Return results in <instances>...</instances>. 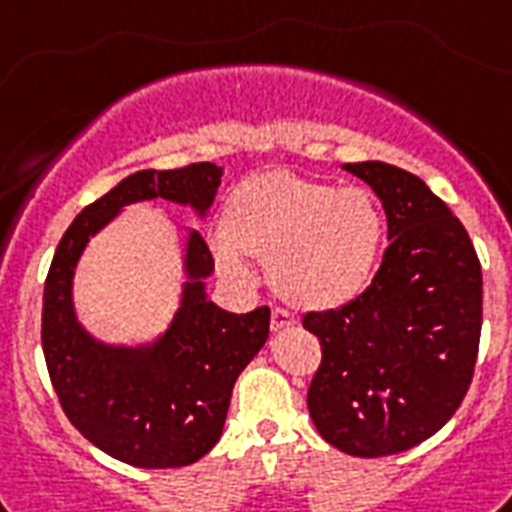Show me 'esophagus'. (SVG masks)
<instances>
[{"label": "esophagus", "mask_w": 512, "mask_h": 512, "mask_svg": "<svg viewBox=\"0 0 512 512\" xmlns=\"http://www.w3.org/2000/svg\"><path fill=\"white\" fill-rule=\"evenodd\" d=\"M293 322H296V319H293L291 314H288V311L273 309V319H270V330L281 332V330H286V327H291Z\"/></svg>", "instance_id": "esophagus-1"}]
</instances>
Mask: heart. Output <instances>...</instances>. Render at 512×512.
Returning <instances> with one entry per match:
<instances>
[{
  "label": "heart",
  "mask_w": 512,
  "mask_h": 512,
  "mask_svg": "<svg viewBox=\"0 0 512 512\" xmlns=\"http://www.w3.org/2000/svg\"><path fill=\"white\" fill-rule=\"evenodd\" d=\"M386 242L384 208L358 185L335 188L288 172L250 180L231 198L226 231L211 237L216 265L231 278L247 257L268 262L275 293L301 309H340L373 281Z\"/></svg>",
  "instance_id": "b5f03b06"
}]
</instances>
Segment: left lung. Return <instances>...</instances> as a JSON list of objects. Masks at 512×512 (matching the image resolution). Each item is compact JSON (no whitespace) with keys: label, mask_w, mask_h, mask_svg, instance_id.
<instances>
[{"label":"left lung","mask_w":512,"mask_h":512,"mask_svg":"<svg viewBox=\"0 0 512 512\" xmlns=\"http://www.w3.org/2000/svg\"><path fill=\"white\" fill-rule=\"evenodd\" d=\"M342 170L379 195L391 244L358 299L304 317L322 342L306 404L330 446L373 459L417 446L459 410L477 363L482 268L420 177L384 162Z\"/></svg>","instance_id":"8db88e82"}]
</instances>
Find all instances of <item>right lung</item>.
Wrapping results in <instances>:
<instances>
[{
  "mask_svg": "<svg viewBox=\"0 0 512 512\" xmlns=\"http://www.w3.org/2000/svg\"><path fill=\"white\" fill-rule=\"evenodd\" d=\"M221 175L211 162L128 175L71 221L48 270L41 337L61 407L92 446L139 469L195 464L216 446L234 381L268 340L270 309L234 314L208 299L213 257L195 229L185 231L180 301L154 340L92 335L77 317L74 273L90 239L131 203L162 198L203 221Z\"/></svg>",
  "mask_w": 512,
  "mask_h": 512,
  "instance_id": "right-lung-1",
  "label": "right lung"
}]
</instances>
